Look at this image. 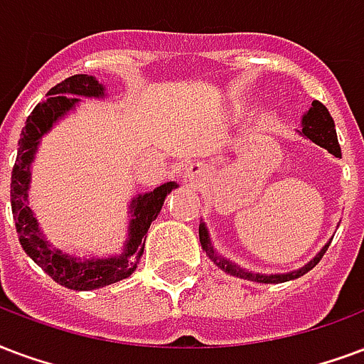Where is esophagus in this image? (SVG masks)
Masks as SVG:
<instances>
[{"label":"esophagus","mask_w":364,"mask_h":364,"mask_svg":"<svg viewBox=\"0 0 364 364\" xmlns=\"http://www.w3.org/2000/svg\"><path fill=\"white\" fill-rule=\"evenodd\" d=\"M203 166L199 165V163H188L184 166V172H182V176H184L186 182H199V180L203 178Z\"/></svg>","instance_id":"34e87169"}]
</instances>
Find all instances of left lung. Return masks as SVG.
<instances>
[{"mask_svg":"<svg viewBox=\"0 0 364 364\" xmlns=\"http://www.w3.org/2000/svg\"><path fill=\"white\" fill-rule=\"evenodd\" d=\"M303 128H301V136L309 138L311 141H315L316 146L324 147L328 149V153H332L334 157H341V149L340 144H338V136H336V124L334 119L330 117L328 113V109L322 105L321 101H313V105L309 109L307 113L303 114ZM199 242H201V247L207 255L211 257L213 263L217 264L218 269H223L224 272H228L232 276H237V278H244V280H253V282H261V284H280V282H288V280H294V278H299L305 272L313 269L318 261H321V257L326 253L328 245L321 250V253L313 259V261H309L305 267H301L299 270H294V272H284V274H257V272H251V270L240 269L236 263H232L228 259H224L215 251L211 244V237H209V230H207V226L205 223L199 224Z\"/></svg>","mask_w":364,"mask_h":364,"instance_id":"left-lung-1","label":"left lung"}]
</instances>
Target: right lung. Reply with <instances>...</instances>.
Returning <instances> with one entry per match:
<instances>
[{"label":"right lung","mask_w":364,"mask_h":364,"mask_svg":"<svg viewBox=\"0 0 364 364\" xmlns=\"http://www.w3.org/2000/svg\"><path fill=\"white\" fill-rule=\"evenodd\" d=\"M105 88L94 76L75 75L57 84L48 92V97L38 103L28 114L26 124L21 132L18 151L11 174V209L15 218L18 242L26 255L46 270L57 284L76 291L103 288L109 284L120 282L132 274L146 245V234L151 223L161 213L168 193L178 188L176 182L155 188L153 192L140 193L130 201V226L128 240L122 253L103 259H78L65 251L55 250L49 244L43 232L38 226V218L28 207L30 165L36 157L38 146L43 134H48L57 120L78 105L80 97H103Z\"/></svg>","instance_id":"right-lung-1"}]
</instances>
